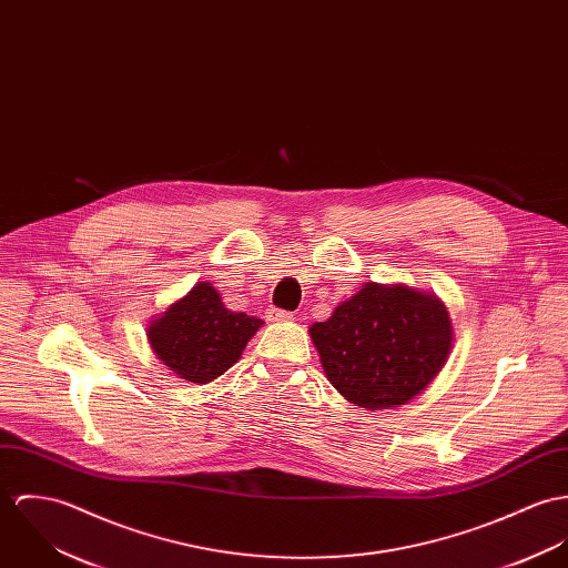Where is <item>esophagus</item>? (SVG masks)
<instances>
[{
  "mask_svg": "<svg viewBox=\"0 0 568 568\" xmlns=\"http://www.w3.org/2000/svg\"><path fill=\"white\" fill-rule=\"evenodd\" d=\"M267 317H270L272 322H285V320H292L294 314H292V312H285V310H276V307H270V310H267Z\"/></svg>",
  "mask_w": 568,
  "mask_h": 568,
  "instance_id": "obj_1",
  "label": "esophagus"
}]
</instances>
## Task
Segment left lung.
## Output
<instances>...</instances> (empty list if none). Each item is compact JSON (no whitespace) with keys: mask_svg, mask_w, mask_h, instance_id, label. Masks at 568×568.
I'll list each match as a JSON object with an SVG mask.
<instances>
[{"mask_svg":"<svg viewBox=\"0 0 568 568\" xmlns=\"http://www.w3.org/2000/svg\"><path fill=\"white\" fill-rule=\"evenodd\" d=\"M322 368L333 387L366 409L405 405L448 359L450 317L436 294L407 285L366 283L310 326Z\"/></svg>","mask_w":568,"mask_h":568,"instance_id":"left-lung-1","label":"left lung"}]
</instances>
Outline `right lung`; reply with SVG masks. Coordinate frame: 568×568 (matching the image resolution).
<instances>
[{"mask_svg": "<svg viewBox=\"0 0 568 568\" xmlns=\"http://www.w3.org/2000/svg\"><path fill=\"white\" fill-rule=\"evenodd\" d=\"M263 320L224 307L211 283H195L148 326L154 355L179 377L209 383L242 357Z\"/></svg>", "mask_w": 568, "mask_h": 568, "instance_id": "1", "label": "right lung"}]
</instances>
